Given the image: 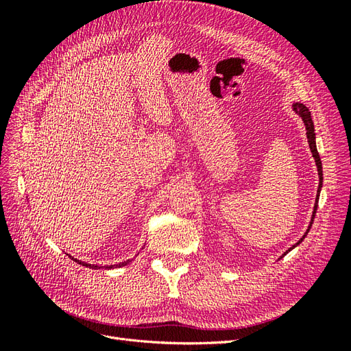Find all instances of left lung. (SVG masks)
Returning a JSON list of instances; mask_svg holds the SVG:
<instances>
[{
  "mask_svg": "<svg viewBox=\"0 0 351 351\" xmlns=\"http://www.w3.org/2000/svg\"><path fill=\"white\" fill-rule=\"evenodd\" d=\"M291 108L293 111L302 117V121L306 127V136H307V142H309V147H311V152L313 155V159H315V164H316V168H317V176H319V186H317V192H316V199H315V206H313V212H312V218H311V222H309V227H307L306 232L303 234V237L297 241L295 244H293V246L285 250L281 256L278 259H282L287 253H289L290 250H293L295 246H299V244L304 240V237L307 236V232H309L312 224H313V219H315V214H316V209H317V202H319V195H321V189H322V182H324V176H322V162H321V158H319V154H317V149H316V134H315V125H313V121H312V115H311V111L307 110L306 105H303L302 102H293L291 104Z\"/></svg>",
  "mask_w": 351,
  "mask_h": 351,
  "instance_id": "8db88e82",
  "label": "left lung"
}]
</instances>
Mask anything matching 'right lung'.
Returning <instances> with one entry per match:
<instances>
[{
  "instance_id": "1",
  "label": "right lung",
  "mask_w": 351,
  "mask_h": 351,
  "mask_svg": "<svg viewBox=\"0 0 351 351\" xmlns=\"http://www.w3.org/2000/svg\"><path fill=\"white\" fill-rule=\"evenodd\" d=\"M69 258L70 259H73L74 262H77L79 265H82V267H86V268H92V269H101V268H105V269H112V268H121V267H125L127 263H130L132 261L129 259V261H124V262H120V263H115V265H104V267H101V265H95V263H86V262H83V261H79V259H76L74 256H70L69 254Z\"/></svg>"
}]
</instances>
